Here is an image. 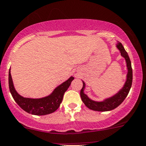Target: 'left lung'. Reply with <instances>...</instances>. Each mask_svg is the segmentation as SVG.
Instances as JSON below:
<instances>
[{"mask_svg": "<svg viewBox=\"0 0 146 146\" xmlns=\"http://www.w3.org/2000/svg\"><path fill=\"white\" fill-rule=\"evenodd\" d=\"M117 47L120 51L121 54L125 58L126 60L127 68V70H128V72H127V80H126L123 88L117 94H115L114 96L110 98V99H106L103 102H96V101H92L91 99H90L88 97V96L86 94H84L83 91H84L86 84H85L84 82H83V88H82L81 92H80L81 100L88 108L92 110L99 111V112H106V111H110L114 110L116 108H117L125 100L126 96H127L129 92H130L132 83V65H131L130 59L129 58V56L127 54V52L125 51L121 42H118Z\"/></svg>", "mask_w": 146, "mask_h": 146, "instance_id": "left-lung-1", "label": "left lung"}]
</instances>
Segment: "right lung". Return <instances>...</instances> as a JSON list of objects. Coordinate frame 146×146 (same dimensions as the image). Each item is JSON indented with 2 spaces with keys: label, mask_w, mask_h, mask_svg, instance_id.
<instances>
[{
  "label": "right lung",
  "mask_w": 146,
  "mask_h": 146,
  "mask_svg": "<svg viewBox=\"0 0 146 146\" xmlns=\"http://www.w3.org/2000/svg\"><path fill=\"white\" fill-rule=\"evenodd\" d=\"M73 80L74 77L71 76L68 80L57 87L50 96L42 99H29L21 96L15 90L10 69L9 71V88L13 99L24 111L34 115H45L55 112L59 108L64 93Z\"/></svg>",
  "instance_id": "right-lung-1"
}]
</instances>
